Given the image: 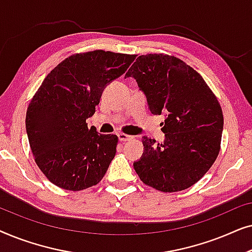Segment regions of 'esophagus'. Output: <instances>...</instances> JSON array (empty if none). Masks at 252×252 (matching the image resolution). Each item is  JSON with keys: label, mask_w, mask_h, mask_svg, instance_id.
I'll return each mask as SVG.
<instances>
[{"label": "esophagus", "mask_w": 252, "mask_h": 252, "mask_svg": "<svg viewBox=\"0 0 252 252\" xmlns=\"http://www.w3.org/2000/svg\"><path fill=\"white\" fill-rule=\"evenodd\" d=\"M118 139H119L120 142H126V141H130V140H132L133 136L127 135V134H125V133H119V134H118Z\"/></svg>", "instance_id": "esophagus-1"}]
</instances>
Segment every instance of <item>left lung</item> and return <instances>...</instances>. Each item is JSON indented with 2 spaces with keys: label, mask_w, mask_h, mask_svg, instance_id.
<instances>
[{
  "label": "left lung",
  "mask_w": 252,
  "mask_h": 252,
  "mask_svg": "<svg viewBox=\"0 0 252 252\" xmlns=\"http://www.w3.org/2000/svg\"><path fill=\"white\" fill-rule=\"evenodd\" d=\"M135 79L153 115L166 113L163 143L143 136L144 153L134 163L141 181L159 191L195 185L218 157L223 116L202 75L184 61L163 54L141 55L125 78Z\"/></svg>",
  "instance_id": "obj_1"
}]
</instances>
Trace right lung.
<instances>
[{"mask_svg":"<svg viewBox=\"0 0 252 252\" xmlns=\"http://www.w3.org/2000/svg\"><path fill=\"white\" fill-rule=\"evenodd\" d=\"M136 55L94 50L74 54L44 78L26 112L35 163L57 187L78 191L97 185L116 156L118 136L88 128L105 86Z\"/></svg>","mask_w":252,"mask_h":252,"instance_id":"right-lung-1","label":"right lung"}]
</instances>
